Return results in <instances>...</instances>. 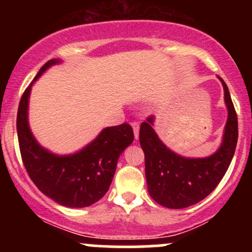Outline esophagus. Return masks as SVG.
<instances>
[{
    "label": "esophagus",
    "mask_w": 252,
    "mask_h": 252,
    "mask_svg": "<svg viewBox=\"0 0 252 252\" xmlns=\"http://www.w3.org/2000/svg\"><path fill=\"white\" fill-rule=\"evenodd\" d=\"M131 126H133L134 136H135V139H139V130H140V126H139V123L134 122V123H131Z\"/></svg>",
    "instance_id": "obj_1"
}]
</instances>
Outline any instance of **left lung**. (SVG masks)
<instances>
[{
    "label": "left lung",
    "instance_id": "8db88e82",
    "mask_svg": "<svg viewBox=\"0 0 252 252\" xmlns=\"http://www.w3.org/2000/svg\"><path fill=\"white\" fill-rule=\"evenodd\" d=\"M218 79L224 90L228 117L222 142L210 156H182L158 138L154 116L141 123L139 140L145 154L147 191L164 207L185 208L204 200L220 184L232 162L238 141V118L228 86L222 78Z\"/></svg>",
    "mask_w": 252,
    "mask_h": 252
}]
</instances>
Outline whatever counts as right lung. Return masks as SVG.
Returning <instances> with one entry per match:
<instances>
[{"mask_svg": "<svg viewBox=\"0 0 252 252\" xmlns=\"http://www.w3.org/2000/svg\"><path fill=\"white\" fill-rule=\"evenodd\" d=\"M62 60H50L41 67L22 96L17 114V133L23 163L37 189L58 205L83 208L105 196L116 173L117 162L134 141L129 124L107 126L88 145L73 154L58 155L41 146L29 126L32 88L52 65Z\"/></svg>", "mask_w": 252, "mask_h": 252, "instance_id": "1", "label": "right lung"}]
</instances>
